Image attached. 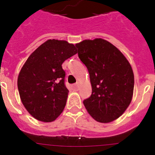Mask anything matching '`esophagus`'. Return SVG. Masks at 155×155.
Instances as JSON below:
<instances>
[{
  "label": "esophagus",
  "mask_w": 155,
  "mask_h": 155,
  "mask_svg": "<svg viewBox=\"0 0 155 155\" xmlns=\"http://www.w3.org/2000/svg\"><path fill=\"white\" fill-rule=\"evenodd\" d=\"M78 87H79V84H78V83L72 85V88H73L74 90H78Z\"/></svg>",
  "instance_id": "1"
}]
</instances>
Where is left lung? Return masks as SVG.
Here are the masks:
<instances>
[{
  "instance_id": "1",
  "label": "left lung",
  "mask_w": 155,
  "mask_h": 155,
  "mask_svg": "<svg viewBox=\"0 0 155 155\" xmlns=\"http://www.w3.org/2000/svg\"><path fill=\"white\" fill-rule=\"evenodd\" d=\"M75 46L90 75L92 92L83 102L87 113L99 123L113 122L132 100L134 75L130 64L119 49L103 39H85Z\"/></svg>"
}]
</instances>
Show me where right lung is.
Returning a JSON list of instances; mask_svg holds the SVG:
<instances>
[{
  "label": "right lung",
  "instance_id": "add662e5",
  "mask_svg": "<svg viewBox=\"0 0 155 155\" xmlns=\"http://www.w3.org/2000/svg\"><path fill=\"white\" fill-rule=\"evenodd\" d=\"M77 52L65 40L49 39L28 57L18 77V88L23 105L41 122L50 123L64 110L68 96L62 64Z\"/></svg>",
  "mask_w": 155,
  "mask_h": 155
}]
</instances>
